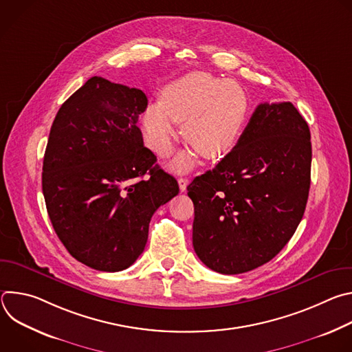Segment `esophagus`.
Listing matches in <instances>:
<instances>
[{"instance_id":"1","label":"esophagus","mask_w":352,"mask_h":352,"mask_svg":"<svg viewBox=\"0 0 352 352\" xmlns=\"http://www.w3.org/2000/svg\"><path fill=\"white\" fill-rule=\"evenodd\" d=\"M188 178H178V185H179V189L181 192H185L186 190V186H188Z\"/></svg>"}]
</instances>
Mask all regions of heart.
I'll list each match as a JSON object with an SVG mask.
<instances>
[{
    "label": "heart",
    "instance_id": "b5f03b06",
    "mask_svg": "<svg viewBox=\"0 0 352 352\" xmlns=\"http://www.w3.org/2000/svg\"><path fill=\"white\" fill-rule=\"evenodd\" d=\"M248 114V97L239 83L206 72H190L162 91V102L148 104L142 117L148 147L159 156L171 153L177 125L204 157L216 159L235 146ZM195 152L178 155L173 167L186 171L193 166Z\"/></svg>",
    "mask_w": 352,
    "mask_h": 352
}]
</instances>
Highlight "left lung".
<instances>
[{
	"instance_id": "8db88e82",
	"label": "left lung",
	"mask_w": 352,
	"mask_h": 352,
	"mask_svg": "<svg viewBox=\"0 0 352 352\" xmlns=\"http://www.w3.org/2000/svg\"><path fill=\"white\" fill-rule=\"evenodd\" d=\"M311 163L309 126L292 103L259 104L231 152L188 185L197 258L221 274L272 261L302 220Z\"/></svg>"
}]
</instances>
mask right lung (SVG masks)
Here are the masks:
<instances>
[{
    "mask_svg": "<svg viewBox=\"0 0 352 352\" xmlns=\"http://www.w3.org/2000/svg\"><path fill=\"white\" fill-rule=\"evenodd\" d=\"M146 107L142 90L93 76L50 131L41 175L48 217L68 252L100 272L128 269L153 213L179 192L143 144L136 124Z\"/></svg>",
    "mask_w": 352,
    "mask_h": 352,
    "instance_id": "obj_1",
    "label": "right lung"
}]
</instances>
